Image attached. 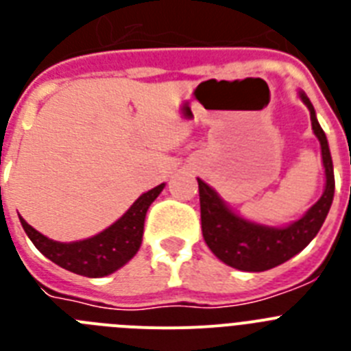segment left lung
I'll use <instances>...</instances> for the list:
<instances>
[{
	"instance_id": "left-lung-1",
	"label": "left lung",
	"mask_w": 351,
	"mask_h": 351,
	"mask_svg": "<svg viewBox=\"0 0 351 351\" xmlns=\"http://www.w3.org/2000/svg\"><path fill=\"white\" fill-rule=\"evenodd\" d=\"M300 100L311 114V126L320 141L325 169V190L320 200L288 226H267L241 218L223 202L209 184L197 179L200 193V218L204 241L223 263L239 271L262 272L281 265L311 243L324 225L334 198V167L328 142L306 93L299 91Z\"/></svg>"
}]
</instances>
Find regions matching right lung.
<instances>
[{"label": "right lung", "mask_w": 351, "mask_h": 351, "mask_svg": "<svg viewBox=\"0 0 351 351\" xmlns=\"http://www.w3.org/2000/svg\"><path fill=\"white\" fill-rule=\"evenodd\" d=\"M163 188L165 182L147 193H142L116 223L100 234L75 243L52 241L27 225L24 218L19 216V219L36 250L60 267L88 278H104L116 272L137 255L144 234L145 213Z\"/></svg>", "instance_id": "obj_1"}]
</instances>
